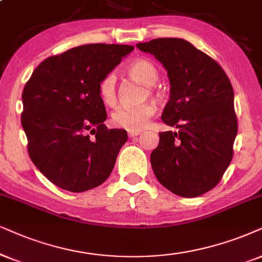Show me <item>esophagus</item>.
I'll return each mask as SVG.
<instances>
[{
	"mask_svg": "<svg viewBox=\"0 0 262 262\" xmlns=\"http://www.w3.org/2000/svg\"><path fill=\"white\" fill-rule=\"evenodd\" d=\"M140 134V132H128V137L129 138H135Z\"/></svg>",
	"mask_w": 262,
	"mask_h": 262,
	"instance_id": "obj_1",
	"label": "esophagus"
}]
</instances>
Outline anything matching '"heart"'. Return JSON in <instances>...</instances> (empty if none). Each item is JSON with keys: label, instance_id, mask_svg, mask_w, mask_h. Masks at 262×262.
Here are the masks:
<instances>
[{"label": "heart", "instance_id": "1", "mask_svg": "<svg viewBox=\"0 0 262 262\" xmlns=\"http://www.w3.org/2000/svg\"><path fill=\"white\" fill-rule=\"evenodd\" d=\"M128 75L132 79L139 82V83L146 85V91L154 97L156 92L154 85L158 79V71L156 66L146 59H139L132 62L128 68ZM99 97L104 104L108 106H114L118 100L117 93V77L115 72L110 71L105 74L100 78L98 83ZM148 98V95L145 94V99ZM156 107L152 104H142L140 106L135 107H118L112 114V123L116 127L125 129L129 132H140L141 129L146 127L148 121L155 115Z\"/></svg>", "mask_w": 262, "mask_h": 262}]
</instances>
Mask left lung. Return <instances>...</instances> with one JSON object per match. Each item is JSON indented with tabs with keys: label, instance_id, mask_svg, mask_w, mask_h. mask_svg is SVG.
<instances>
[{
	"label": "left lung",
	"instance_id": "8db88e82",
	"mask_svg": "<svg viewBox=\"0 0 262 262\" xmlns=\"http://www.w3.org/2000/svg\"><path fill=\"white\" fill-rule=\"evenodd\" d=\"M137 47L167 69L170 99L162 121L179 129L160 133L151 152L154 173L178 196H201L220 183L233 157L232 84L219 62L183 38H155Z\"/></svg>",
	"mask_w": 262,
	"mask_h": 262
}]
</instances>
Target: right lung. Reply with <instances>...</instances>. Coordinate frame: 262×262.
<instances>
[{"mask_svg": "<svg viewBox=\"0 0 262 262\" xmlns=\"http://www.w3.org/2000/svg\"><path fill=\"white\" fill-rule=\"evenodd\" d=\"M127 45H84L45 59L23 91L21 125L37 169L62 190L84 192L110 177L127 141L107 129L98 83L133 51Z\"/></svg>", "mask_w": 262, "mask_h": 262, "instance_id": "add662e5", "label": "right lung"}]
</instances>
